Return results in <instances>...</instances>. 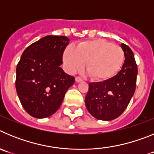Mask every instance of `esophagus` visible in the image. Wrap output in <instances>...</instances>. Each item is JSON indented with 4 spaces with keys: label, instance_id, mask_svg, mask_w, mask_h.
<instances>
[{
    "label": "esophagus",
    "instance_id": "34e87169",
    "mask_svg": "<svg viewBox=\"0 0 154 154\" xmlns=\"http://www.w3.org/2000/svg\"><path fill=\"white\" fill-rule=\"evenodd\" d=\"M82 79L80 77H76V78H75L76 82H82Z\"/></svg>",
    "mask_w": 154,
    "mask_h": 154
}]
</instances>
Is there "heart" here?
I'll use <instances>...</instances> for the list:
<instances>
[{
    "label": "heart",
    "mask_w": 154,
    "mask_h": 154,
    "mask_svg": "<svg viewBox=\"0 0 154 154\" xmlns=\"http://www.w3.org/2000/svg\"><path fill=\"white\" fill-rule=\"evenodd\" d=\"M124 62V52L119 46L104 39L81 42L75 48L69 45L63 53L65 69L74 74L84 69L94 80L106 81L113 77Z\"/></svg>",
    "instance_id": "b5f03b06"
}]
</instances>
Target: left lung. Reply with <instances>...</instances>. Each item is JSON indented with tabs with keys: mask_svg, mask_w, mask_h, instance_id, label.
<instances>
[{
	"mask_svg": "<svg viewBox=\"0 0 154 154\" xmlns=\"http://www.w3.org/2000/svg\"><path fill=\"white\" fill-rule=\"evenodd\" d=\"M125 61L120 71L111 79L89 83L85 99L89 113L97 119L112 120L124 112L135 92L137 65L130 47L120 44Z\"/></svg>",
	"mask_w": 154,
	"mask_h": 154,
	"instance_id": "1",
	"label": "left lung"
}]
</instances>
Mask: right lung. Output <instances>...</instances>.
Segmentation results:
<instances>
[{
  "label": "right lung",
  "instance_id": "add662e5",
  "mask_svg": "<svg viewBox=\"0 0 154 154\" xmlns=\"http://www.w3.org/2000/svg\"><path fill=\"white\" fill-rule=\"evenodd\" d=\"M69 39L48 35L24 50L16 69L15 86L23 108L38 119L48 117L62 105L75 78L61 68Z\"/></svg>",
  "mask_w": 154,
  "mask_h": 154
}]
</instances>
